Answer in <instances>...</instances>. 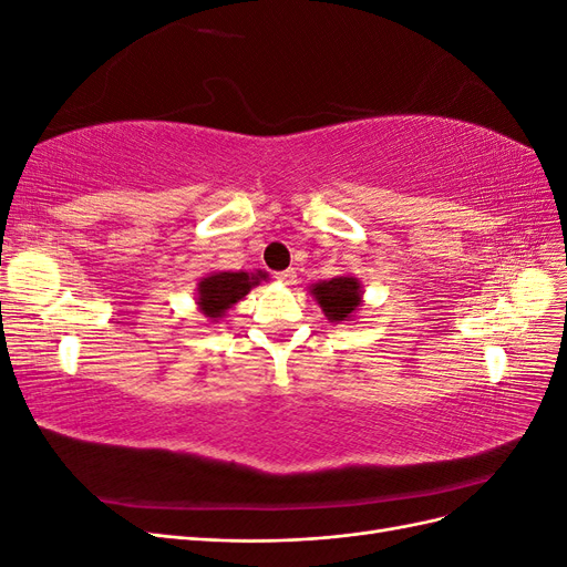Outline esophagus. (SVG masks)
Returning a JSON list of instances; mask_svg holds the SVG:
<instances>
[{"mask_svg":"<svg viewBox=\"0 0 567 567\" xmlns=\"http://www.w3.org/2000/svg\"><path fill=\"white\" fill-rule=\"evenodd\" d=\"M277 279L281 281V284H286V286H293L296 281H298V271L290 267V269H284V271H279L277 274Z\"/></svg>","mask_w":567,"mask_h":567,"instance_id":"esophagus-1","label":"esophagus"}]
</instances>
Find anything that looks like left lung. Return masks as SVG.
<instances>
[{
	"label": "left lung",
	"instance_id": "left-lung-1",
	"mask_svg": "<svg viewBox=\"0 0 567 567\" xmlns=\"http://www.w3.org/2000/svg\"><path fill=\"white\" fill-rule=\"evenodd\" d=\"M312 296L319 300L323 315L331 321H346L362 302L359 281L352 277H338L312 286Z\"/></svg>",
	"mask_w": 567,
	"mask_h": 567
}]
</instances>
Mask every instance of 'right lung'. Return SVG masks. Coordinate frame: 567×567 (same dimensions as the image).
Segmentation results:
<instances>
[{"mask_svg":"<svg viewBox=\"0 0 567 567\" xmlns=\"http://www.w3.org/2000/svg\"><path fill=\"white\" fill-rule=\"evenodd\" d=\"M260 279H267V274H246V271H219L210 274L198 284V305L200 312L210 319H217L225 315V310L234 307L252 286L260 284Z\"/></svg>","mask_w":567,"mask_h":567,"instance_id":"1","label":"right lung"}]
</instances>
